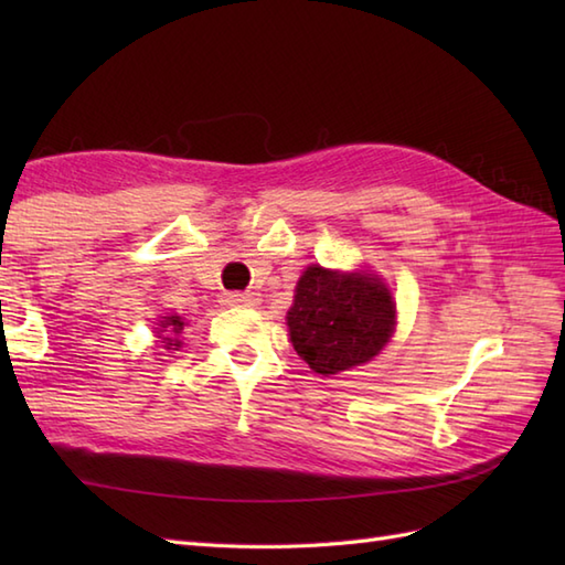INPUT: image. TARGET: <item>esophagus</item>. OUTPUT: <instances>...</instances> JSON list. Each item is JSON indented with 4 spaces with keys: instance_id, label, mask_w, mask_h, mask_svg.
<instances>
[{
    "instance_id": "34e87169",
    "label": "esophagus",
    "mask_w": 565,
    "mask_h": 565,
    "mask_svg": "<svg viewBox=\"0 0 565 565\" xmlns=\"http://www.w3.org/2000/svg\"><path fill=\"white\" fill-rule=\"evenodd\" d=\"M225 306H235V308H255L259 303V294L255 291H231L223 296Z\"/></svg>"
}]
</instances>
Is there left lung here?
I'll return each mask as SVG.
<instances>
[{
  "mask_svg": "<svg viewBox=\"0 0 565 565\" xmlns=\"http://www.w3.org/2000/svg\"><path fill=\"white\" fill-rule=\"evenodd\" d=\"M289 332L298 356L330 376L374 359L391 340L395 303L376 276L308 267L296 286Z\"/></svg>",
  "mask_w": 565,
  "mask_h": 565,
  "instance_id": "1",
  "label": "left lung"
}]
</instances>
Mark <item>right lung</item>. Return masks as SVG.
Masks as SVG:
<instances>
[{"instance_id": "add662e5", "label": "right lung", "mask_w": 565, "mask_h": 565, "mask_svg": "<svg viewBox=\"0 0 565 565\" xmlns=\"http://www.w3.org/2000/svg\"><path fill=\"white\" fill-rule=\"evenodd\" d=\"M162 328H167L164 332H170V334H179V330H182L184 328V322H182V318H179V316H167L164 320H162ZM179 347V342H174L172 338H164V347H167V350H170V347Z\"/></svg>"}]
</instances>
